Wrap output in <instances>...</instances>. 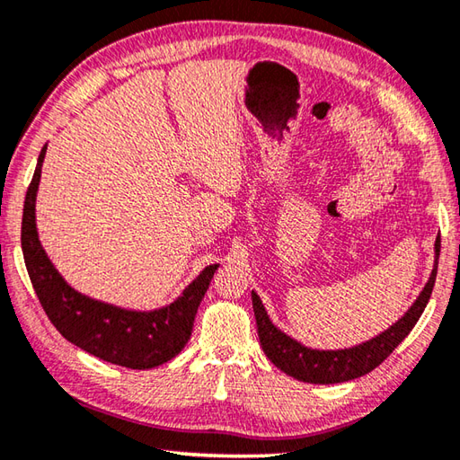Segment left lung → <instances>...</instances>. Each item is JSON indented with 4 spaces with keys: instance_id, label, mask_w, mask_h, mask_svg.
Masks as SVG:
<instances>
[{
    "instance_id": "left-lung-1",
    "label": "left lung",
    "mask_w": 460,
    "mask_h": 460,
    "mask_svg": "<svg viewBox=\"0 0 460 460\" xmlns=\"http://www.w3.org/2000/svg\"><path fill=\"white\" fill-rule=\"evenodd\" d=\"M438 253H440V237L435 243V267L433 273L429 277V283L425 289L420 291L419 299L412 303V307L402 314V317L394 323L393 327L386 329L381 335L367 341L363 345L341 349V350H317L309 349L295 339L287 337L283 331H279L261 303L259 295L253 291L251 299H253V311L257 319V332L261 347H263L269 361L275 367L281 368L283 373L296 381L303 383H314V385H332V383H345L357 376H363L371 373L373 368L379 367L386 357H389L394 349H397L402 339L409 335L412 327L417 325L419 317L425 311L427 303L433 293L435 279H437V267H438Z\"/></svg>"
}]
</instances>
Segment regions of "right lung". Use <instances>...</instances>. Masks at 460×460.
Segmentation results:
<instances>
[{"instance_id":"obj_1","label":"right lung","mask_w":460,"mask_h":460,"mask_svg":"<svg viewBox=\"0 0 460 460\" xmlns=\"http://www.w3.org/2000/svg\"><path fill=\"white\" fill-rule=\"evenodd\" d=\"M45 149L40 153L38 167L27 187L22 219L25 267L45 314L69 343L107 363L153 368L171 361L191 337L197 309L219 265L205 267L177 301L149 313L113 307L71 289L45 255L35 229V195Z\"/></svg>"}]
</instances>
